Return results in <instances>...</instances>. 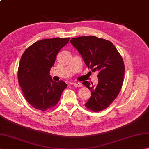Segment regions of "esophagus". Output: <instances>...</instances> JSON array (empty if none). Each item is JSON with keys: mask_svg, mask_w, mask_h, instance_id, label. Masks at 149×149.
Masks as SVG:
<instances>
[{"mask_svg": "<svg viewBox=\"0 0 149 149\" xmlns=\"http://www.w3.org/2000/svg\"><path fill=\"white\" fill-rule=\"evenodd\" d=\"M73 84H74V86L75 87H81L82 86H83L82 83H79V82H77V83H73Z\"/></svg>", "mask_w": 149, "mask_h": 149, "instance_id": "1", "label": "esophagus"}]
</instances>
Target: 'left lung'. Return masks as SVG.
<instances>
[{
  "mask_svg": "<svg viewBox=\"0 0 149 149\" xmlns=\"http://www.w3.org/2000/svg\"><path fill=\"white\" fill-rule=\"evenodd\" d=\"M70 43L88 67L93 72H99L97 86L88 81L83 84L91 93L84 106L95 112L100 111L113 102L122 88L125 71L122 56L111 42L96 36L75 38Z\"/></svg>",
  "mask_w": 149,
  "mask_h": 149,
  "instance_id": "left-lung-1",
  "label": "left lung"
}]
</instances>
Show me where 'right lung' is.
Listing matches in <instances>:
<instances>
[{"instance_id":"obj_1","label":"right lung","mask_w":149,"mask_h":149,"mask_svg":"<svg viewBox=\"0 0 149 149\" xmlns=\"http://www.w3.org/2000/svg\"><path fill=\"white\" fill-rule=\"evenodd\" d=\"M67 38L44 39L25 50L18 70V79L27 102L37 109L45 111L56 106L63 91L64 81H54L50 75L56 56L69 42Z\"/></svg>"}]
</instances>
